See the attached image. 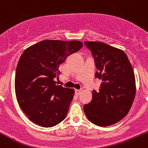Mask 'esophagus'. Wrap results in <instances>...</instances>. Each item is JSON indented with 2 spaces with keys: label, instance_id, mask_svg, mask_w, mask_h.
I'll list each match as a JSON object with an SVG mask.
<instances>
[{
  "label": "esophagus",
  "instance_id": "obj_1",
  "mask_svg": "<svg viewBox=\"0 0 148 148\" xmlns=\"http://www.w3.org/2000/svg\"><path fill=\"white\" fill-rule=\"evenodd\" d=\"M82 92V90H75V94L76 95H79Z\"/></svg>",
  "mask_w": 148,
  "mask_h": 148
}]
</instances>
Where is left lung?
Here are the masks:
<instances>
[{
	"instance_id": "1",
	"label": "left lung",
	"mask_w": 148,
	"mask_h": 148,
	"mask_svg": "<svg viewBox=\"0 0 148 148\" xmlns=\"http://www.w3.org/2000/svg\"><path fill=\"white\" fill-rule=\"evenodd\" d=\"M94 58L96 79L102 81L99 91L85 104L89 121L99 127L114 125L130 111L136 95L134 72L123 51L99 42H84Z\"/></svg>"
}]
</instances>
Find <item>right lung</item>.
<instances>
[{
  "label": "right lung",
  "mask_w": 148,
  "mask_h": 148,
  "mask_svg": "<svg viewBox=\"0 0 148 148\" xmlns=\"http://www.w3.org/2000/svg\"><path fill=\"white\" fill-rule=\"evenodd\" d=\"M82 47L79 41L47 40L22 53L15 74V93L21 110L34 123L51 127L66 118L74 90L58 86L53 79L67 57Z\"/></svg>",
  "instance_id": "1"
}]
</instances>
